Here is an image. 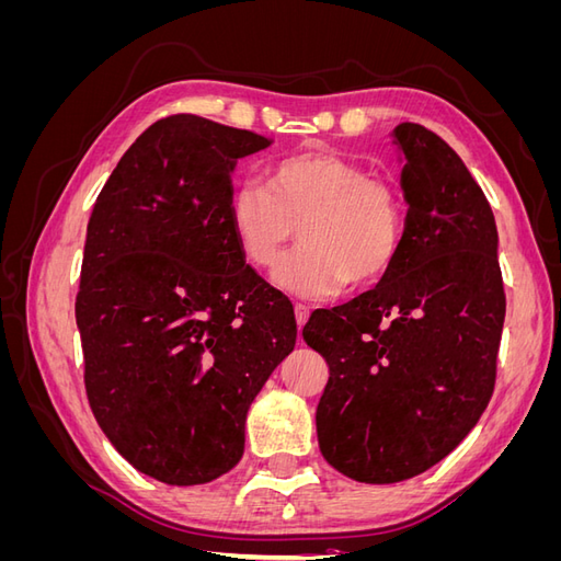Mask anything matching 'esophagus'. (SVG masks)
I'll return each instance as SVG.
<instances>
[{"label": "esophagus", "mask_w": 561, "mask_h": 561, "mask_svg": "<svg viewBox=\"0 0 561 561\" xmlns=\"http://www.w3.org/2000/svg\"><path fill=\"white\" fill-rule=\"evenodd\" d=\"M295 318H297V325L304 328V322L309 320V307H307V304H295Z\"/></svg>", "instance_id": "1"}]
</instances>
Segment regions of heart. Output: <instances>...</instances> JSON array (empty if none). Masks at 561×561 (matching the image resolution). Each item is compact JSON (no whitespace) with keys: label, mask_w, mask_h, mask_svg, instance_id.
<instances>
[{"label":"heart","mask_w":561,"mask_h":561,"mask_svg":"<svg viewBox=\"0 0 561 561\" xmlns=\"http://www.w3.org/2000/svg\"><path fill=\"white\" fill-rule=\"evenodd\" d=\"M229 225L243 260L271 268L299 229L301 248L285 257L274 280L301 297H330L377 285L404 243L400 186L334 151H304L271 168L268 190L236 186Z\"/></svg>","instance_id":"1"}]
</instances>
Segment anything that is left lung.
<instances>
[{"label":"left lung","mask_w":561,"mask_h":561,"mask_svg":"<svg viewBox=\"0 0 561 561\" xmlns=\"http://www.w3.org/2000/svg\"><path fill=\"white\" fill-rule=\"evenodd\" d=\"M410 210L396 266L309 318L325 358L316 428L325 461L367 484L410 480L458 447L496 383L505 318L499 231L456 151L419 124L393 130Z\"/></svg>","instance_id":"left-lung-1"}]
</instances>
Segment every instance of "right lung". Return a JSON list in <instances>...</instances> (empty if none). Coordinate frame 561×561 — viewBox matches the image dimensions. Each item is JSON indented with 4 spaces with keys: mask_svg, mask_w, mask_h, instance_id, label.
Listing matches in <instances>:
<instances>
[{
    "mask_svg": "<svg viewBox=\"0 0 561 561\" xmlns=\"http://www.w3.org/2000/svg\"><path fill=\"white\" fill-rule=\"evenodd\" d=\"M252 130L173 114L151 124L98 194L77 328L98 426L159 482L217 480L241 461L245 416L295 348L293 304L245 264L229 225Z\"/></svg>",
    "mask_w": 561,
    "mask_h": 561,
    "instance_id": "obj_1",
    "label": "right lung"
}]
</instances>
